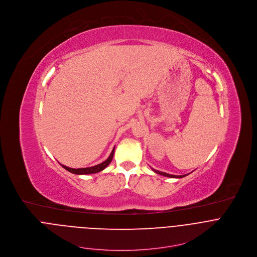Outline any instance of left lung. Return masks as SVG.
<instances>
[{
  "label": "left lung",
  "instance_id": "8db88e82",
  "mask_svg": "<svg viewBox=\"0 0 257 257\" xmlns=\"http://www.w3.org/2000/svg\"><path fill=\"white\" fill-rule=\"evenodd\" d=\"M155 173H157V174H160V175H162V176H166V177H170V178H182V177H185L186 175H188V174H186V175H171V174H168V173H165V172H161V171H157V170H155V169H152Z\"/></svg>",
  "mask_w": 257,
  "mask_h": 257
}]
</instances>
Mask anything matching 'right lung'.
<instances>
[{
	"mask_svg": "<svg viewBox=\"0 0 257 257\" xmlns=\"http://www.w3.org/2000/svg\"><path fill=\"white\" fill-rule=\"evenodd\" d=\"M113 152H114V147L112 148L111 152H110V156L108 157L107 160H105L104 162L98 164V165H95V166H92V167H87V168H70V167H67L65 165H62L63 168H65L67 171L73 173V174H77V175H86V174H94V173H98L102 170H104L111 161L112 159V156H113Z\"/></svg>",
	"mask_w": 257,
	"mask_h": 257,
	"instance_id": "obj_1",
	"label": "right lung"
}]
</instances>
